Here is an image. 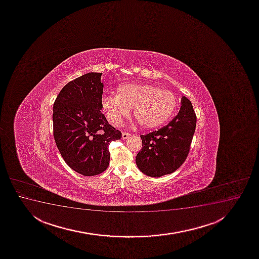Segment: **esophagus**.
<instances>
[{
  "label": "esophagus",
  "instance_id": "esophagus-1",
  "mask_svg": "<svg viewBox=\"0 0 259 259\" xmlns=\"http://www.w3.org/2000/svg\"><path fill=\"white\" fill-rule=\"evenodd\" d=\"M131 136V134H129V133H125V132H123L122 133V139L123 140H127Z\"/></svg>",
  "mask_w": 259,
  "mask_h": 259
}]
</instances>
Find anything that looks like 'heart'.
Here are the masks:
<instances>
[{"mask_svg": "<svg viewBox=\"0 0 259 259\" xmlns=\"http://www.w3.org/2000/svg\"><path fill=\"white\" fill-rule=\"evenodd\" d=\"M101 104L111 125H121L134 108V118L141 126L154 128L169 120L178 101L171 92L154 85L124 84L117 90V95H104Z\"/></svg>", "mask_w": 259, "mask_h": 259, "instance_id": "obj_1", "label": "heart"}]
</instances>
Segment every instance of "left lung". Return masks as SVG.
I'll return each mask as SVG.
<instances>
[{
  "mask_svg": "<svg viewBox=\"0 0 259 259\" xmlns=\"http://www.w3.org/2000/svg\"><path fill=\"white\" fill-rule=\"evenodd\" d=\"M196 122L192 102L183 96L180 112L168 125L140 136L143 147L136 156L138 168L154 178L180 168L188 155Z\"/></svg>",
  "mask_w": 259,
  "mask_h": 259,
  "instance_id": "left-lung-1",
  "label": "left lung"
}]
</instances>
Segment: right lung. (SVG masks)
<instances>
[{
	"label": "right lung",
	"mask_w": 259,
	"mask_h": 259,
	"mask_svg": "<svg viewBox=\"0 0 259 259\" xmlns=\"http://www.w3.org/2000/svg\"><path fill=\"white\" fill-rule=\"evenodd\" d=\"M101 75L85 73L67 83L53 107L56 146L67 165L84 176L98 175L108 167V146L121 138L101 112Z\"/></svg>",
	"instance_id": "1"
}]
</instances>
